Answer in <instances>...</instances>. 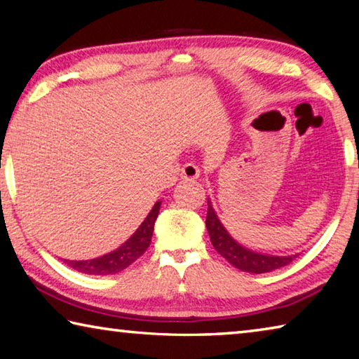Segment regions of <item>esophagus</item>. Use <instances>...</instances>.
<instances>
[{
  "label": "esophagus",
  "mask_w": 359,
  "mask_h": 359,
  "mask_svg": "<svg viewBox=\"0 0 359 359\" xmlns=\"http://www.w3.org/2000/svg\"><path fill=\"white\" fill-rule=\"evenodd\" d=\"M199 174H201V169L194 165V163H187V165H184V168L180 169L182 179L185 180H196L199 177Z\"/></svg>",
  "instance_id": "1"
}]
</instances>
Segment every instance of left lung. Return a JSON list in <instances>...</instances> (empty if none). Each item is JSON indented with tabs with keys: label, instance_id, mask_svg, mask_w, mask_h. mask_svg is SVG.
Here are the masks:
<instances>
[{
	"label": "left lung",
	"instance_id": "8db88e82",
	"mask_svg": "<svg viewBox=\"0 0 359 359\" xmlns=\"http://www.w3.org/2000/svg\"><path fill=\"white\" fill-rule=\"evenodd\" d=\"M208 205L205 226H208L212 245L228 263L238 267V269L250 272V274H264V272H271L290 264L296 258V255L293 257H272V255L257 253L242 247L228 234V231L218 220L215 210L212 209L210 203H208Z\"/></svg>",
	"mask_w": 359,
	"mask_h": 359
}]
</instances>
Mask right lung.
Returning <instances> with one entry per match:
<instances>
[{"mask_svg": "<svg viewBox=\"0 0 359 359\" xmlns=\"http://www.w3.org/2000/svg\"><path fill=\"white\" fill-rule=\"evenodd\" d=\"M161 201H156L154 208L149 212V215L145 217V220L141 223V226L136 229V233L131 238L121 244L117 250H114L107 255H102L100 258L95 259H85V261H69L65 259V263L72 269L83 274H92V276H109V274H117V272L123 271L130 264L144 255L147 250L151 241V234H154L155 220L160 212Z\"/></svg>", "mask_w": 359, "mask_h": 359, "instance_id": "obj_1", "label": "right lung"}]
</instances>
